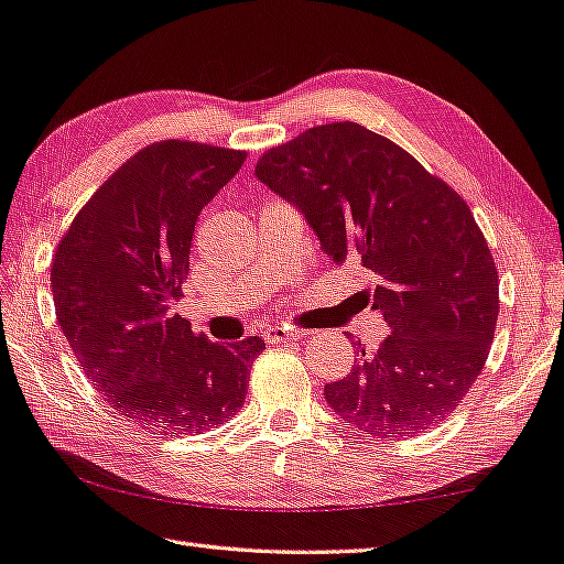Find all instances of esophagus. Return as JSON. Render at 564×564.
<instances>
[{
    "mask_svg": "<svg viewBox=\"0 0 564 564\" xmlns=\"http://www.w3.org/2000/svg\"><path fill=\"white\" fill-rule=\"evenodd\" d=\"M300 336L305 334L297 329H288V326H267L264 329V338L269 344H288V341H295Z\"/></svg>",
    "mask_w": 564,
    "mask_h": 564,
    "instance_id": "1",
    "label": "esophagus"
}]
</instances>
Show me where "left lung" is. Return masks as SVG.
<instances>
[{
    "mask_svg": "<svg viewBox=\"0 0 564 564\" xmlns=\"http://www.w3.org/2000/svg\"><path fill=\"white\" fill-rule=\"evenodd\" d=\"M254 175L303 212L332 264L362 269L358 297L391 334L324 387L372 437L442 423L474 387L500 312L497 267L468 204L409 151L358 122L312 127L269 149Z\"/></svg>",
    "mask_w": 564,
    "mask_h": 564,
    "instance_id": "1",
    "label": "left lung"
}]
</instances>
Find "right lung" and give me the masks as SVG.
<instances>
[{"label": "right lung", "instance_id": "obj_1", "mask_svg": "<svg viewBox=\"0 0 564 564\" xmlns=\"http://www.w3.org/2000/svg\"><path fill=\"white\" fill-rule=\"evenodd\" d=\"M245 151L167 139L122 163L52 257L57 322L84 375L141 430L192 435L242 409L259 336L214 344L170 312L189 273L194 223Z\"/></svg>", "mask_w": 564, "mask_h": 564}]
</instances>
